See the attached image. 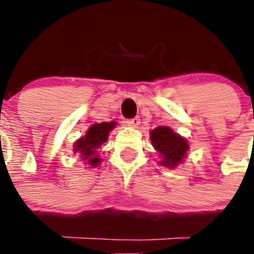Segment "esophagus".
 Segmentation results:
<instances>
[{
	"label": "esophagus",
	"instance_id": "1",
	"mask_svg": "<svg viewBox=\"0 0 254 254\" xmlns=\"http://www.w3.org/2000/svg\"><path fill=\"white\" fill-rule=\"evenodd\" d=\"M127 124L129 125L130 127H136L137 125L140 124V119L139 118H132V119H127Z\"/></svg>",
	"mask_w": 254,
	"mask_h": 254
}]
</instances>
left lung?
<instances>
[{"mask_svg":"<svg viewBox=\"0 0 254 254\" xmlns=\"http://www.w3.org/2000/svg\"><path fill=\"white\" fill-rule=\"evenodd\" d=\"M152 146L161 155L160 165L175 168L183 162L189 150L188 141L168 127H158L150 131Z\"/></svg>","mask_w":254,"mask_h":254,"instance_id":"left-lung-1","label":"left lung"}]
</instances>
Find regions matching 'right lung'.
<instances>
[{"label": "right lung", "instance_id": "right-lung-1", "mask_svg": "<svg viewBox=\"0 0 254 254\" xmlns=\"http://www.w3.org/2000/svg\"><path fill=\"white\" fill-rule=\"evenodd\" d=\"M117 122L101 123V124H93L89 127L83 137H79L77 141L73 145V151L78 152L79 156L83 161H86V165L89 168L97 167L102 160L98 156V148L101 147L102 143L108 140L109 132L114 129Z\"/></svg>", "mask_w": 254, "mask_h": 254}]
</instances>
